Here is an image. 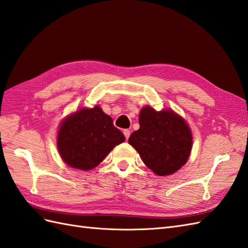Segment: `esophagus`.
I'll use <instances>...</instances> for the list:
<instances>
[{"label": "esophagus", "mask_w": 248, "mask_h": 248, "mask_svg": "<svg viewBox=\"0 0 248 248\" xmlns=\"http://www.w3.org/2000/svg\"><path fill=\"white\" fill-rule=\"evenodd\" d=\"M130 134H131V132H130L128 129L124 130V137H125L126 140H128V139H129V137H130Z\"/></svg>", "instance_id": "34e87169"}]
</instances>
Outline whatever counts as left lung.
<instances>
[{
  "label": "left lung",
  "mask_w": 248,
  "mask_h": 248,
  "mask_svg": "<svg viewBox=\"0 0 248 248\" xmlns=\"http://www.w3.org/2000/svg\"><path fill=\"white\" fill-rule=\"evenodd\" d=\"M139 130L133 132L129 143L143 163L158 176L174 174L185 166L193 144L186 120L172 110L157 112L149 106L139 114Z\"/></svg>",
  "instance_id": "left-lung-1"
}]
</instances>
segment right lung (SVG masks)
I'll return each mask as SVG.
<instances>
[{
    "instance_id": "add662e5",
    "label": "right lung",
    "mask_w": 248,
    "mask_h": 248,
    "mask_svg": "<svg viewBox=\"0 0 248 248\" xmlns=\"http://www.w3.org/2000/svg\"><path fill=\"white\" fill-rule=\"evenodd\" d=\"M124 140L113 119L95 106L76 111L63 120L58 134V149L68 166L88 170L97 167L115 145Z\"/></svg>"
}]
</instances>
